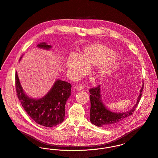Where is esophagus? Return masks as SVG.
<instances>
[{"label":"esophagus","instance_id":"esophagus-1","mask_svg":"<svg viewBox=\"0 0 158 158\" xmlns=\"http://www.w3.org/2000/svg\"><path fill=\"white\" fill-rule=\"evenodd\" d=\"M76 89L77 90H81L83 89V87L82 85H77L76 87Z\"/></svg>","mask_w":158,"mask_h":158}]
</instances>
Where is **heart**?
Returning <instances> with one entry per match:
<instances>
[{
  "instance_id": "heart-1",
  "label": "heart",
  "mask_w": 158,
  "mask_h": 158,
  "mask_svg": "<svg viewBox=\"0 0 158 158\" xmlns=\"http://www.w3.org/2000/svg\"><path fill=\"white\" fill-rule=\"evenodd\" d=\"M116 61V55L108 47L102 44L95 43L83 48L78 58L69 57L66 66L73 77H78L85 71L82 64L87 68L98 65L95 74L98 79H104L112 71Z\"/></svg>"
}]
</instances>
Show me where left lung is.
Returning <instances> with one entry per match:
<instances>
[{"label":"left lung","instance_id":"left-lung-1","mask_svg":"<svg viewBox=\"0 0 158 158\" xmlns=\"http://www.w3.org/2000/svg\"><path fill=\"white\" fill-rule=\"evenodd\" d=\"M143 83L140 90L136 104L128 111L122 113H117L110 111L103 104L101 95V85L90 89V122L92 124L98 127L105 128L111 127L118 125L131 116L135 110L141 98L143 89Z\"/></svg>","mask_w":158,"mask_h":158}]
</instances>
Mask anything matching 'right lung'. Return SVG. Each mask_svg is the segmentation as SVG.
<instances>
[{"label": "right lung", "instance_id": "add662e5", "mask_svg": "<svg viewBox=\"0 0 158 158\" xmlns=\"http://www.w3.org/2000/svg\"><path fill=\"white\" fill-rule=\"evenodd\" d=\"M49 50L52 46L42 42L36 46ZM21 57L19 60L21 59ZM16 90L18 98L27 114L36 123L45 127H53L62 123L64 119L65 104L71 95V85L57 79L49 92L39 99H33L23 90L17 72L15 74Z\"/></svg>", "mask_w": 158, "mask_h": 158}]
</instances>
